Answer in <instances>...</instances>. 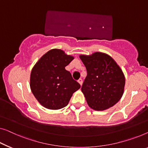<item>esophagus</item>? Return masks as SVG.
I'll use <instances>...</instances> for the list:
<instances>
[{
  "label": "esophagus",
  "mask_w": 148,
  "mask_h": 148,
  "mask_svg": "<svg viewBox=\"0 0 148 148\" xmlns=\"http://www.w3.org/2000/svg\"><path fill=\"white\" fill-rule=\"evenodd\" d=\"M78 83L80 84L82 86V79L80 78V79H79V80H78Z\"/></svg>",
  "instance_id": "34e87169"
}]
</instances>
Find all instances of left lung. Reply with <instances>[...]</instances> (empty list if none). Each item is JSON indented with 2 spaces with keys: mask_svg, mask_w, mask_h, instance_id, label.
<instances>
[{
  "mask_svg": "<svg viewBox=\"0 0 148 148\" xmlns=\"http://www.w3.org/2000/svg\"><path fill=\"white\" fill-rule=\"evenodd\" d=\"M80 58L87 71L81 90L88 106L100 111L115 105L122 98L125 86L120 66L112 57L102 52L80 55Z\"/></svg>",
  "mask_w": 148,
  "mask_h": 148,
  "instance_id": "8db88e82",
  "label": "left lung"
}]
</instances>
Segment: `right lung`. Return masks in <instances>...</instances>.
Returning a JSON list of instances; mask_svg holds the SVG:
<instances>
[{
	"instance_id": "add662e5",
	"label": "right lung",
	"mask_w": 148,
	"mask_h": 148,
	"mask_svg": "<svg viewBox=\"0 0 148 148\" xmlns=\"http://www.w3.org/2000/svg\"><path fill=\"white\" fill-rule=\"evenodd\" d=\"M74 57L63 50L52 49L44 54L33 67L30 88L39 103L50 110L68 105L74 92L80 88L78 82L65 69Z\"/></svg>"
}]
</instances>
